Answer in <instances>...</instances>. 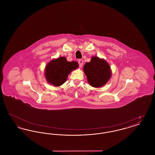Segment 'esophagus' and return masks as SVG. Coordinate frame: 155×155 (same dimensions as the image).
Returning a JSON list of instances; mask_svg holds the SVG:
<instances>
[{
    "label": "esophagus",
    "mask_w": 155,
    "mask_h": 155,
    "mask_svg": "<svg viewBox=\"0 0 155 155\" xmlns=\"http://www.w3.org/2000/svg\"><path fill=\"white\" fill-rule=\"evenodd\" d=\"M78 64H79V67H81L83 65V60L82 59H80L78 60Z\"/></svg>",
    "instance_id": "34e87169"
}]
</instances>
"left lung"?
<instances>
[{
  "mask_svg": "<svg viewBox=\"0 0 155 155\" xmlns=\"http://www.w3.org/2000/svg\"><path fill=\"white\" fill-rule=\"evenodd\" d=\"M83 69L89 84L94 87H102L110 78L109 64L104 59L97 57H92L90 62L85 63Z\"/></svg>",
  "mask_w": 155,
  "mask_h": 155,
  "instance_id": "1",
  "label": "left lung"
}]
</instances>
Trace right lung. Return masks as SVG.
I'll use <instances>...</instances> for the list:
<instances>
[{"instance_id":"1","label":"right lung","mask_w":155,"mask_h":155,"mask_svg":"<svg viewBox=\"0 0 155 155\" xmlns=\"http://www.w3.org/2000/svg\"><path fill=\"white\" fill-rule=\"evenodd\" d=\"M78 67L77 61H68L65 57L53 59L46 66V79L54 86L59 87L66 81L68 75Z\"/></svg>"}]
</instances>
